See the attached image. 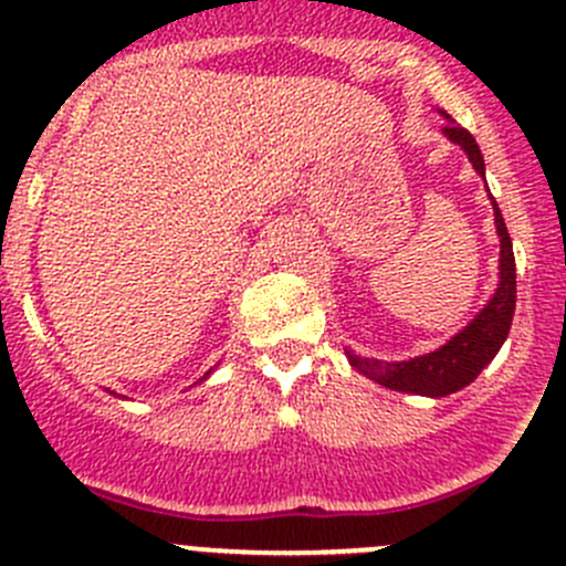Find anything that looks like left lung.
Segmentation results:
<instances>
[{"label": "left lung", "instance_id": "8db88e82", "mask_svg": "<svg viewBox=\"0 0 566 566\" xmlns=\"http://www.w3.org/2000/svg\"><path fill=\"white\" fill-rule=\"evenodd\" d=\"M446 118H451V115H446ZM446 135L448 140L462 146L475 171L484 177V157H481L475 137L470 135L464 126L453 124V120L446 124ZM492 210H495V227L497 238H501V284H497L495 295L486 301L484 310H481L462 332L453 334L442 348L431 350V354L415 356V359L409 361L361 359V356L345 350V354H348V361L361 373V376L373 378V381H378L381 387L398 389V392L446 398V395L457 392V389L475 381L479 373L495 359L503 339L509 337V328H512L514 304H517V268H514L512 238H509L501 207H497L495 201H492Z\"/></svg>", "mask_w": 566, "mask_h": 566}]
</instances>
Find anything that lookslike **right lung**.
Here are the masks:
<instances>
[{"label": "right lung", "instance_id": "right-lung-1", "mask_svg": "<svg viewBox=\"0 0 566 566\" xmlns=\"http://www.w3.org/2000/svg\"><path fill=\"white\" fill-rule=\"evenodd\" d=\"M207 376H210V373H207Z\"/></svg>", "mask_w": 566, "mask_h": 566}]
</instances>
